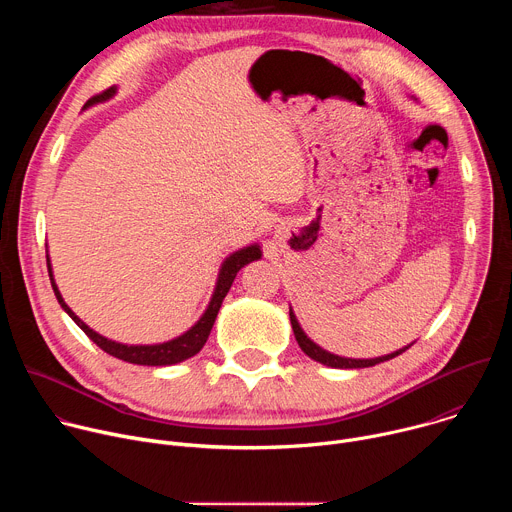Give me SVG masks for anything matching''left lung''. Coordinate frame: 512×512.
<instances>
[{
    "label": "left lung",
    "instance_id": "8db88e82",
    "mask_svg": "<svg viewBox=\"0 0 512 512\" xmlns=\"http://www.w3.org/2000/svg\"><path fill=\"white\" fill-rule=\"evenodd\" d=\"M289 320H291V328H294V334H296V340H298L300 348H302L310 358H314V360H318V362H322V364H326V367H332V369H364V367H375V364L385 362V360H391V358L403 354L407 348H411V344H409V346H405V348H399V350H395V352H391V354H385V356H379V358H344V356H336V354H332V352L320 348L316 342H312V340L306 336V332L300 328V324H298V320H296V314L291 312V310H289Z\"/></svg>",
    "mask_w": 512,
    "mask_h": 512
}]
</instances>
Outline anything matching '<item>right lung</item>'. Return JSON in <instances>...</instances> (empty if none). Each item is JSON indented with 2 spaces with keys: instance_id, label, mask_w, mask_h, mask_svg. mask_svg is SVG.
Returning a JSON list of instances; mask_svg holds the SVG:
<instances>
[{
  "instance_id": "add662e5",
  "label": "right lung",
  "mask_w": 512,
  "mask_h": 512,
  "mask_svg": "<svg viewBox=\"0 0 512 512\" xmlns=\"http://www.w3.org/2000/svg\"><path fill=\"white\" fill-rule=\"evenodd\" d=\"M115 87H109L107 91L91 97L87 103H85V109L95 105V103H101V101H107L115 95ZM261 257V249L259 245H251V247H245L237 253H233L231 257H227V261L223 263L221 267V273H218V279H216V287H214V294L210 298V304L206 308V312L202 314V318L188 330L184 332L182 336L174 338V340H168V342H162V344H121V342H115V340H109L101 334H97L95 330H91L75 312H72L62 296L60 291L54 283V277H52V267H50V257L46 255V263H48V275H50V283H52V289H54V296L58 300V304L62 306V310L75 320V324L101 348L105 350L107 354L119 358V360H125V362H131V364H145V367H168V364H176V362H182L190 356H194L196 352H200V348L204 346V342L208 340V334L212 330V324L216 320V314L218 310H221V304L225 300V296L229 294V289L237 277V273L241 271V267H245L247 263L255 261Z\"/></svg>"
}]
</instances>
